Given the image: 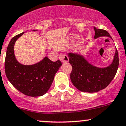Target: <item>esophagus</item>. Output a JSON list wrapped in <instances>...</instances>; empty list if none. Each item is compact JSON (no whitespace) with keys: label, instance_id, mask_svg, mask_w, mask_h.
Segmentation results:
<instances>
[{"label":"esophagus","instance_id":"obj_1","mask_svg":"<svg viewBox=\"0 0 126 126\" xmlns=\"http://www.w3.org/2000/svg\"><path fill=\"white\" fill-rule=\"evenodd\" d=\"M59 59L63 63H66L69 61V57L64 54H60L59 57Z\"/></svg>","mask_w":126,"mask_h":126}]
</instances>
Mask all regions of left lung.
<instances>
[{
  "mask_svg": "<svg viewBox=\"0 0 126 126\" xmlns=\"http://www.w3.org/2000/svg\"><path fill=\"white\" fill-rule=\"evenodd\" d=\"M94 38L102 36L112 39L107 31L94 27ZM69 62L72 66L70 79L78 90L82 92L95 93L106 88L114 78L119 64L118 54L115 49L114 59L109 66L99 67L90 63L83 55L74 52L67 53Z\"/></svg>",
  "mask_w": 126,
  "mask_h": 126,
  "instance_id": "left-lung-1",
  "label": "left lung"
}]
</instances>
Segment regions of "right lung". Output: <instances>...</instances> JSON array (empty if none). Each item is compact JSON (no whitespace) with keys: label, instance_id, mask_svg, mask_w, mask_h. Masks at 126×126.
Returning <instances> with one entry per match:
<instances>
[{"label":"right lung","instance_id":"add662e5","mask_svg":"<svg viewBox=\"0 0 126 126\" xmlns=\"http://www.w3.org/2000/svg\"><path fill=\"white\" fill-rule=\"evenodd\" d=\"M24 33L12 38L8 45L5 62V74L12 85L24 94L31 97L43 96L50 88L62 62H52L47 57L32 65H24L18 62L14 47L16 40Z\"/></svg>","mask_w":126,"mask_h":126}]
</instances>
